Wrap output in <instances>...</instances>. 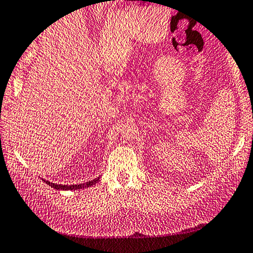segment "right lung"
<instances>
[{
	"label": "right lung",
	"instance_id": "obj_1",
	"mask_svg": "<svg viewBox=\"0 0 253 253\" xmlns=\"http://www.w3.org/2000/svg\"><path fill=\"white\" fill-rule=\"evenodd\" d=\"M100 180V177L95 178L93 181H89L86 182V183H81V184H70V186H62V184H56V183H53V182H49V181H45V183L49 184V186L53 187V188L55 189H64V191H66V189H70V191H76V189H81V188H86V187H90L93 186V184H96V182Z\"/></svg>",
	"mask_w": 253,
	"mask_h": 253
}]
</instances>
